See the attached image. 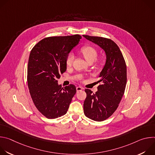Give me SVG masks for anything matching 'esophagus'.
<instances>
[{
	"mask_svg": "<svg viewBox=\"0 0 155 155\" xmlns=\"http://www.w3.org/2000/svg\"><path fill=\"white\" fill-rule=\"evenodd\" d=\"M76 89H77V91L78 92V91H81L82 90H83V87H81V86H77V87H76Z\"/></svg>",
	"mask_w": 155,
	"mask_h": 155,
	"instance_id": "34e87169",
	"label": "esophagus"
}]
</instances>
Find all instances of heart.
Listing matches in <instances>:
<instances>
[{"label": "heart", "instance_id": "b5f03b06", "mask_svg": "<svg viewBox=\"0 0 155 155\" xmlns=\"http://www.w3.org/2000/svg\"><path fill=\"white\" fill-rule=\"evenodd\" d=\"M81 51L87 62L94 61L97 56V51L96 48L90 46L83 47L81 49ZM75 58V55L72 52L69 53V54L66 58V64L68 66H70L72 64Z\"/></svg>", "mask_w": 155, "mask_h": 155}]
</instances>
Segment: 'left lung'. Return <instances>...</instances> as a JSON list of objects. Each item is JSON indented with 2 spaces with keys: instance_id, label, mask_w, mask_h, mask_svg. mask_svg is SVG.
Segmentation results:
<instances>
[{
  "instance_id": "1",
  "label": "left lung",
  "mask_w": 155,
  "mask_h": 155,
  "mask_svg": "<svg viewBox=\"0 0 155 155\" xmlns=\"http://www.w3.org/2000/svg\"><path fill=\"white\" fill-rule=\"evenodd\" d=\"M83 36L99 46L106 56L105 65L99 75V81L102 84L97 86L95 94L85 89L86 98L83 104L84 114L87 118L102 121L115 112L124 94L127 81L126 65L119 47L113 40L100 37Z\"/></svg>"
}]
</instances>
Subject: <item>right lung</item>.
Returning a JSON list of instances; mask_svg holds the SVG:
<instances>
[{"label": "right lung", "mask_w": 155, "mask_h": 155, "mask_svg": "<svg viewBox=\"0 0 155 155\" xmlns=\"http://www.w3.org/2000/svg\"><path fill=\"white\" fill-rule=\"evenodd\" d=\"M81 38L78 34L45 38L31 51L28 66L29 92L38 111L47 118L67 113L76 93L75 85L62 87L58 79L67 69L66 58Z\"/></svg>", "instance_id": "add662e5"}]
</instances>
